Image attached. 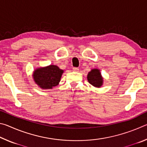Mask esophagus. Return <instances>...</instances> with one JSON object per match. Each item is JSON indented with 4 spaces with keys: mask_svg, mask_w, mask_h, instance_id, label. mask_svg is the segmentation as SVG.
Listing matches in <instances>:
<instances>
[{
    "mask_svg": "<svg viewBox=\"0 0 147 147\" xmlns=\"http://www.w3.org/2000/svg\"><path fill=\"white\" fill-rule=\"evenodd\" d=\"M79 70V69L78 67H73V71L74 72H78Z\"/></svg>",
    "mask_w": 147,
    "mask_h": 147,
    "instance_id": "34e87169",
    "label": "esophagus"
}]
</instances>
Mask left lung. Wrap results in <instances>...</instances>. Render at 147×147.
<instances>
[{
  "label": "left lung",
  "instance_id": "obj_1",
  "mask_svg": "<svg viewBox=\"0 0 147 147\" xmlns=\"http://www.w3.org/2000/svg\"><path fill=\"white\" fill-rule=\"evenodd\" d=\"M88 80L89 84L96 88H100L102 85L103 78L98 69H92L88 74Z\"/></svg>",
  "mask_w": 147,
  "mask_h": 147
}]
</instances>
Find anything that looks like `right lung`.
<instances>
[{
  "mask_svg": "<svg viewBox=\"0 0 147 147\" xmlns=\"http://www.w3.org/2000/svg\"><path fill=\"white\" fill-rule=\"evenodd\" d=\"M63 71L58 66L51 65L36 69L33 74L35 82L42 89H52L58 85Z\"/></svg>",
  "mask_w": 147,
  "mask_h": 147,
  "instance_id": "add662e5",
  "label": "right lung"
}]
</instances>
